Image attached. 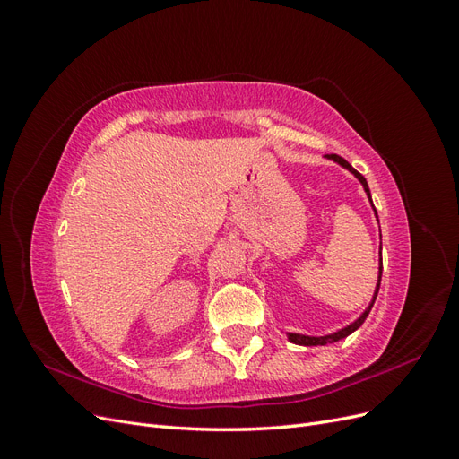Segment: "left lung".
I'll use <instances>...</instances> for the list:
<instances>
[{
    "label": "left lung",
    "instance_id": "left-lung-1",
    "mask_svg": "<svg viewBox=\"0 0 459 459\" xmlns=\"http://www.w3.org/2000/svg\"><path fill=\"white\" fill-rule=\"evenodd\" d=\"M325 159L327 160H333V162H337L339 166H342L344 170H349L359 184H362V187H364V191H366V195H368V199H369V204L373 206V201H371V193H369V187H368V182H366V178L359 174L358 170H354L352 166L346 162L342 157H339V155H325ZM373 212H375V206H373ZM375 218H377V212H375ZM379 221V220H377ZM379 256H381V251H379ZM381 272H383V262H381V258H379V275H377V285H375V290H373V299H371V302L368 304V308L359 314L352 324H349V325H344V327H341V329H337V331H333V333H327V335H302V333H287V339L290 341V342H295V344H300V346H324V344H333V342H337V341H342V339H346L349 335H352V333L362 325L364 322H366V317H368V314L371 312V308H373V302H375V299H377V293H379V287H381Z\"/></svg>",
    "mask_w": 459,
    "mask_h": 459
}]
</instances>
